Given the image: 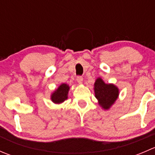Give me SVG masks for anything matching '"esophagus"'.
<instances>
[{"mask_svg":"<svg viewBox=\"0 0 155 155\" xmlns=\"http://www.w3.org/2000/svg\"><path fill=\"white\" fill-rule=\"evenodd\" d=\"M76 80H77V82H79V84H82V82H83V78H82V76H77V78H76Z\"/></svg>","mask_w":155,"mask_h":155,"instance_id":"obj_1","label":"esophagus"}]
</instances>
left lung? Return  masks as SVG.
<instances>
[{
	"label": "left lung",
	"mask_w": 155,
	"mask_h": 155,
	"mask_svg": "<svg viewBox=\"0 0 155 155\" xmlns=\"http://www.w3.org/2000/svg\"><path fill=\"white\" fill-rule=\"evenodd\" d=\"M94 90L98 104L104 110H109L119 96L118 87L114 84L105 83L101 77L95 80Z\"/></svg>",
	"instance_id": "obj_1"
}]
</instances>
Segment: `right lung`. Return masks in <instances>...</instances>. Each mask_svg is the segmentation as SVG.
Wrapping results in <instances>:
<instances>
[{"label": "right lung", "instance_id": "right-lung-1", "mask_svg": "<svg viewBox=\"0 0 155 155\" xmlns=\"http://www.w3.org/2000/svg\"><path fill=\"white\" fill-rule=\"evenodd\" d=\"M69 90H70V86L68 84H61L51 94L50 99L55 104H62L66 100H68Z\"/></svg>", "mask_w": 155, "mask_h": 155}]
</instances>
